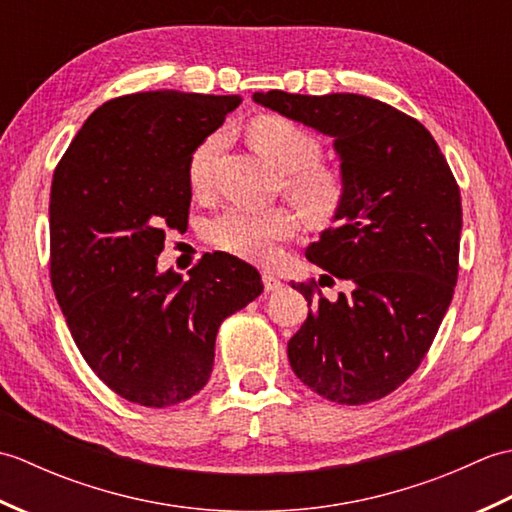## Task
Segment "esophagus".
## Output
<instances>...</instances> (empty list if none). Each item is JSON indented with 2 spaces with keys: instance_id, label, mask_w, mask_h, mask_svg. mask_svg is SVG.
Instances as JSON below:
<instances>
[{
  "instance_id": "obj_1",
  "label": "esophagus",
  "mask_w": 512,
  "mask_h": 512,
  "mask_svg": "<svg viewBox=\"0 0 512 512\" xmlns=\"http://www.w3.org/2000/svg\"><path fill=\"white\" fill-rule=\"evenodd\" d=\"M264 288H266V292H277L281 286H284V284H281V279L279 277H275L273 273H264Z\"/></svg>"
}]
</instances>
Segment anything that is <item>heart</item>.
<instances>
[{"label": "heart", "mask_w": 512, "mask_h": 512, "mask_svg": "<svg viewBox=\"0 0 512 512\" xmlns=\"http://www.w3.org/2000/svg\"><path fill=\"white\" fill-rule=\"evenodd\" d=\"M248 140L268 162L284 171V191L303 215L314 222H328L345 202V180L321 158V140L292 118L264 114L250 121ZM224 145V134L215 132L195 145L189 156V184L193 191H206L213 182V169ZM297 228V217L284 206L275 209H228L206 226V239L239 259L270 262L277 244L286 242Z\"/></svg>", "instance_id": "b5f03b06"}]
</instances>
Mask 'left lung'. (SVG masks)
I'll return each mask as SVG.
<instances>
[{
	"instance_id": "left-lung-1",
	"label": "left lung",
	"mask_w": 512,
	"mask_h": 512,
	"mask_svg": "<svg viewBox=\"0 0 512 512\" xmlns=\"http://www.w3.org/2000/svg\"><path fill=\"white\" fill-rule=\"evenodd\" d=\"M253 99L334 138L345 202L306 248L328 270L292 284L310 312L288 341L303 385L339 405L385 398L416 372L436 339L460 270V187L429 129L361 94L270 90ZM332 276L353 292L325 300Z\"/></svg>"
}]
</instances>
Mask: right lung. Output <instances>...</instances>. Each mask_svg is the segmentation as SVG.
<instances>
[{
  "label": "right lung",
  "mask_w": 512,
  "mask_h": 512,
  "mask_svg": "<svg viewBox=\"0 0 512 512\" xmlns=\"http://www.w3.org/2000/svg\"><path fill=\"white\" fill-rule=\"evenodd\" d=\"M242 96L173 90L103 103L65 149L50 189V281L72 339L114 394L171 407L213 372L226 317L262 295L257 270L204 255L189 279L158 273L167 228H187L189 156Z\"/></svg>",
  "instance_id": "add662e5"
}]
</instances>
